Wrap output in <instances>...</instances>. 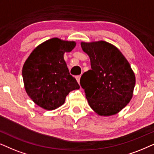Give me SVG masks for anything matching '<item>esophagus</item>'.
Instances as JSON below:
<instances>
[{
  "instance_id": "obj_1",
  "label": "esophagus",
  "mask_w": 154,
  "mask_h": 154,
  "mask_svg": "<svg viewBox=\"0 0 154 154\" xmlns=\"http://www.w3.org/2000/svg\"><path fill=\"white\" fill-rule=\"evenodd\" d=\"M75 78H76V79H77V82H78V83L79 84V82H80V78H81V76H80V75H77V76H76V77H75Z\"/></svg>"
}]
</instances>
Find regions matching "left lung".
<instances>
[{
  "instance_id": "1",
  "label": "left lung",
  "mask_w": 154,
  "mask_h": 154,
  "mask_svg": "<svg viewBox=\"0 0 154 154\" xmlns=\"http://www.w3.org/2000/svg\"><path fill=\"white\" fill-rule=\"evenodd\" d=\"M81 46L91 61V69L80 79L90 107L101 116L117 114L133 95L135 75L130 63L118 48L104 41L82 42Z\"/></svg>"
}]
</instances>
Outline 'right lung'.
Masks as SVG:
<instances>
[{
	"label": "right lung",
	"mask_w": 154,
	"mask_h": 154,
	"mask_svg": "<svg viewBox=\"0 0 154 154\" xmlns=\"http://www.w3.org/2000/svg\"><path fill=\"white\" fill-rule=\"evenodd\" d=\"M75 46V42L51 38L34 48L26 60L22 67L24 88L41 108L56 109L65 103L69 92L79 89L63 57Z\"/></svg>",
	"instance_id": "right-lung-1"
}]
</instances>
